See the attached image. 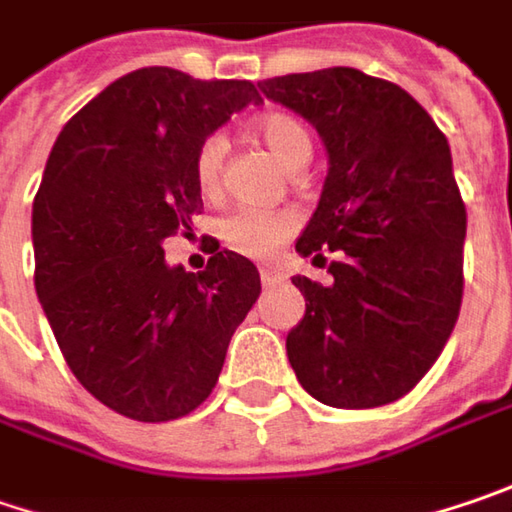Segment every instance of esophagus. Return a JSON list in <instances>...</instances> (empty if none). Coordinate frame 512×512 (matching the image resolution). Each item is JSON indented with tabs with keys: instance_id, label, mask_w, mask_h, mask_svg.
<instances>
[{
	"instance_id": "1",
	"label": "esophagus",
	"mask_w": 512,
	"mask_h": 512,
	"mask_svg": "<svg viewBox=\"0 0 512 512\" xmlns=\"http://www.w3.org/2000/svg\"><path fill=\"white\" fill-rule=\"evenodd\" d=\"M259 273H262V285H276V282L282 279V273L273 268H262Z\"/></svg>"
}]
</instances>
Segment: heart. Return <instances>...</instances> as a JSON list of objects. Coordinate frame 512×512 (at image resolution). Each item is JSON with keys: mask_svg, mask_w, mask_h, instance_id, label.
Here are the masks:
<instances>
[{"mask_svg": "<svg viewBox=\"0 0 512 512\" xmlns=\"http://www.w3.org/2000/svg\"><path fill=\"white\" fill-rule=\"evenodd\" d=\"M259 141L273 152V158L288 169H302L311 158V132L302 120L285 112H270L253 123ZM227 155L224 135H210L195 152V181L204 195H216L221 164ZM299 218L291 210H270V207H236L218 221V239L230 250L250 256V259H268L279 250V244L291 239Z\"/></svg>", "mask_w": 512, "mask_h": 512, "instance_id": "b5f03b06", "label": "heart"}]
</instances>
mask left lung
Masks as SVG:
<instances>
[{
	"label": "left lung",
	"instance_id": "1",
	"mask_svg": "<svg viewBox=\"0 0 512 512\" xmlns=\"http://www.w3.org/2000/svg\"><path fill=\"white\" fill-rule=\"evenodd\" d=\"M305 117L328 175L296 253L325 262L331 285L294 276L305 317L288 360L311 397L371 409L403 397L444 351L464 291L467 210L447 138L406 91L357 68H322L259 83Z\"/></svg>",
	"mask_w": 512,
	"mask_h": 512
}]
</instances>
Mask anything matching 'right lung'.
<instances>
[{"label":"right lung","mask_w":512,"mask_h":512,"mask_svg":"<svg viewBox=\"0 0 512 512\" xmlns=\"http://www.w3.org/2000/svg\"><path fill=\"white\" fill-rule=\"evenodd\" d=\"M250 103L262 97L247 80L138 68L71 117L48 155L31 216L39 305L83 389L132 421L204 403L262 291L256 265L218 242L201 273L164 253L204 207L198 146Z\"/></svg>","instance_id":"1"}]
</instances>
